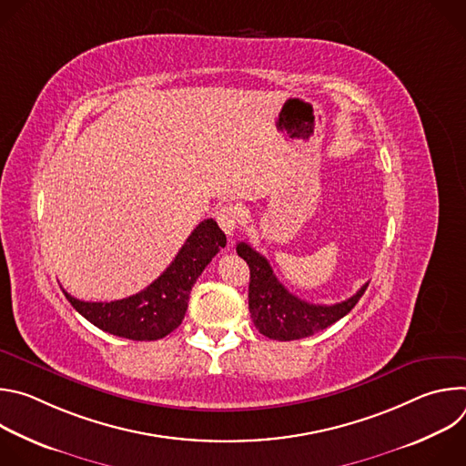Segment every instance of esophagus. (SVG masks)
<instances>
[{"label":"esophagus","mask_w":466,"mask_h":466,"mask_svg":"<svg viewBox=\"0 0 466 466\" xmlns=\"http://www.w3.org/2000/svg\"><path fill=\"white\" fill-rule=\"evenodd\" d=\"M241 208L238 205H225L219 212H218V223L223 228V232L227 236H234L236 228L241 223Z\"/></svg>","instance_id":"esophagus-1"}]
</instances>
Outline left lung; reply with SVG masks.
Returning a JSON list of instances; mask_svg holds the SVG:
<instances>
[{
	"mask_svg": "<svg viewBox=\"0 0 466 466\" xmlns=\"http://www.w3.org/2000/svg\"><path fill=\"white\" fill-rule=\"evenodd\" d=\"M236 250L247 261L250 269V319L259 329V334L269 339L293 341L317 334V331L343 319L358 304L369 286L365 284L356 295L338 304H309L289 293L275 277L269 261L250 245L241 241L238 243Z\"/></svg>",
	"mask_w": 466,
	"mask_h": 466,
	"instance_id": "1",
	"label": "left lung"
}]
</instances>
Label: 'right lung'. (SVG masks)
<instances>
[{
  "mask_svg": "<svg viewBox=\"0 0 466 466\" xmlns=\"http://www.w3.org/2000/svg\"><path fill=\"white\" fill-rule=\"evenodd\" d=\"M225 245V232L214 219H205L189 234L169 268L140 293L112 302H85L62 291L99 329L132 341H157L178 328L193 284Z\"/></svg>",
  "mask_w": 466,
  "mask_h": 466,
  "instance_id": "right-lung-1",
  "label": "right lung"
}]
</instances>
